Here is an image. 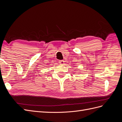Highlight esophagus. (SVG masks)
I'll list each match as a JSON object with an SVG mask.
<instances>
[{"label": "esophagus", "mask_w": 122, "mask_h": 122, "mask_svg": "<svg viewBox=\"0 0 122 122\" xmlns=\"http://www.w3.org/2000/svg\"><path fill=\"white\" fill-rule=\"evenodd\" d=\"M59 63H60L61 65H64L65 64V61L63 60H61V61H59Z\"/></svg>", "instance_id": "obj_1"}]
</instances>
